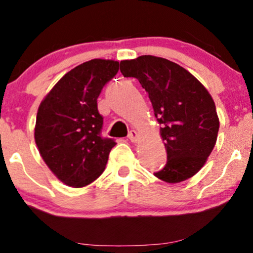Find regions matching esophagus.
Returning <instances> with one entry per match:
<instances>
[{
  "label": "esophagus",
  "mask_w": 253,
  "mask_h": 253,
  "mask_svg": "<svg viewBox=\"0 0 253 253\" xmlns=\"http://www.w3.org/2000/svg\"><path fill=\"white\" fill-rule=\"evenodd\" d=\"M128 139L132 142H135L136 140H138V132H136V130H134V129H130L128 132Z\"/></svg>",
  "instance_id": "34e87169"
}]
</instances>
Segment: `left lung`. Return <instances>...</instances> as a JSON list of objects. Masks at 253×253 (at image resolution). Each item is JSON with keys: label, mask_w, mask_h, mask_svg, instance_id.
Listing matches in <instances>:
<instances>
[{"label": "left lung", "mask_w": 253, "mask_h": 253, "mask_svg": "<svg viewBox=\"0 0 253 253\" xmlns=\"http://www.w3.org/2000/svg\"><path fill=\"white\" fill-rule=\"evenodd\" d=\"M120 71L125 78L138 79L161 125L167 161L154 175L169 184L193 176L217 141L219 119L210 93L190 72L163 57L121 61Z\"/></svg>", "instance_id": "8db88e82"}]
</instances>
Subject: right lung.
Wrapping results in <instances>:
<instances>
[{
	"mask_svg": "<svg viewBox=\"0 0 253 253\" xmlns=\"http://www.w3.org/2000/svg\"><path fill=\"white\" fill-rule=\"evenodd\" d=\"M118 71V61H87L61 78L40 105L35 142L50 171L68 186L84 187L99 178L117 144L101 135L97 97Z\"/></svg>",
	"mask_w": 253,
	"mask_h": 253,
	"instance_id": "right-lung-1",
	"label": "right lung"
}]
</instances>
